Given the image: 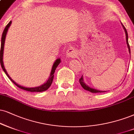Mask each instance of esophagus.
<instances>
[{
	"instance_id": "34e87169",
	"label": "esophagus",
	"mask_w": 134,
	"mask_h": 134,
	"mask_svg": "<svg viewBox=\"0 0 134 134\" xmlns=\"http://www.w3.org/2000/svg\"><path fill=\"white\" fill-rule=\"evenodd\" d=\"M67 57L75 58L77 56V50L74 48H70L66 52Z\"/></svg>"
}]
</instances>
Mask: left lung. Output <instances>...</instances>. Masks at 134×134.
I'll use <instances>...</instances> for the list:
<instances>
[{
  "label": "left lung",
  "instance_id": "1",
  "mask_svg": "<svg viewBox=\"0 0 134 134\" xmlns=\"http://www.w3.org/2000/svg\"><path fill=\"white\" fill-rule=\"evenodd\" d=\"M122 25L123 27V29L125 31V36H126V43H127V47H128V49H129V54H130V47H129V42H128V34H127V32L126 29H125V28L124 26L123 25V24H122ZM80 82L81 84V86L83 87L84 89H85V90H87L88 91H90L91 92H93V93H97V92H106V91H99L98 90H96V89H94V88H92V87H91L90 86H88L87 85H86L85 83V81H84V80H83V76H81V77L80 79Z\"/></svg>",
  "mask_w": 134,
  "mask_h": 134
}]
</instances>
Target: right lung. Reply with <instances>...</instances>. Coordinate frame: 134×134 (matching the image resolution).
<instances>
[{
	"mask_svg": "<svg viewBox=\"0 0 134 134\" xmlns=\"http://www.w3.org/2000/svg\"><path fill=\"white\" fill-rule=\"evenodd\" d=\"M12 24V21H10V22L7 25V26L5 28L4 32H3L2 35V39H1V52H0V62H1V66L2 68V70H4V71L5 72V73L6 74V75L8 77L10 80V81L14 85H15L16 86L19 88L22 89V90L27 91H30V92H42V91H44L47 90L50 87L51 85H52L53 80V77H54V73L55 72L56 69L58 66L59 65V64L61 63V59L60 58H58L57 59V60L54 62L53 65L52 66V71H51L50 72V75L48 79V80L47 81V82H44V84H43L42 85L40 86H37V87H24L22 86H20L19 85H18L16 82L14 81L10 77V76L8 75L7 72L5 68L4 65V62H3V55H4V44H5V37H6V35L7 33L8 30H9V28L10 26V25Z\"/></svg>",
	"mask_w": 134,
	"mask_h": 134,
	"instance_id": "obj_1",
	"label": "right lung"
}]
</instances>
